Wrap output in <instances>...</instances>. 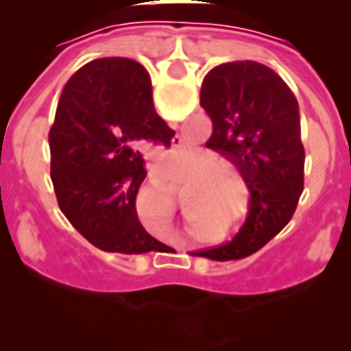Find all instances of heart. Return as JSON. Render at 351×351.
Segmentation results:
<instances>
[{"mask_svg":"<svg viewBox=\"0 0 351 351\" xmlns=\"http://www.w3.org/2000/svg\"><path fill=\"white\" fill-rule=\"evenodd\" d=\"M195 176H201L205 175V173H213V171H216L218 169V163L213 160V158H208V156H203V158H199L197 161H195ZM231 178H228V176H214V184L216 186H231Z\"/></svg>","mask_w":351,"mask_h":351,"instance_id":"obj_1","label":"heart"}]
</instances>
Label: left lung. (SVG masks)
<instances>
[{"mask_svg":"<svg viewBox=\"0 0 351 351\" xmlns=\"http://www.w3.org/2000/svg\"><path fill=\"white\" fill-rule=\"evenodd\" d=\"M201 107L213 120L206 148L221 154L250 191L248 216L229 243L191 252L213 261L252 256L291 220L304 186L299 105L271 67L228 62L206 73Z\"/></svg>","mask_w":351,"mask_h":351,"instance_id":"8db88e82","label":"left lung"}]
</instances>
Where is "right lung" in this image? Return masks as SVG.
I'll return each mask as SVG.
<instances>
[{
	"instance_id": "right-lung-1",
	"label": "right lung",
	"mask_w": 351,
	"mask_h": 351,
	"mask_svg": "<svg viewBox=\"0 0 351 351\" xmlns=\"http://www.w3.org/2000/svg\"><path fill=\"white\" fill-rule=\"evenodd\" d=\"M145 67L101 58L67 80L50 128V176L58 205L95 248L116 254L163 252L138 220L135 201L146 176L141 150L171 146Z\"/></svg>"
}]
</instances>
